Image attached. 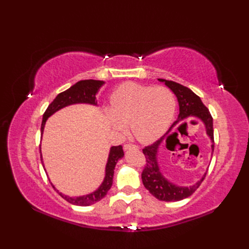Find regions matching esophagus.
Segmentation results:
<instances>
[{"label":"esophagus","mask_w":249,"mask_h":249,"mask_svg":"<svg viewBox=\"0 0 249 249\" xmlns=\"http://www.w3.org/2000/svg\"><path fill=\"white\" fill-rule=\"evenodd\" d=\"M124 150H129V149H138V146L135 144H131V143H126V144L124 145Z\"/></svg>","instance_id":"obj_1"}]
</instances>
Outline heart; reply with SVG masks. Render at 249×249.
<instances>
[{
    "instance_id": "obj_1",
    "label": "heart",
    "mask_w": 249,
    "mask_h": 249,
    "mask_svg": "<svg viewBox=\"0 0 249 249\" xmlns=\"http://www.w3.org/2000/svg\"><path fill=\"white\" fill-rule=\"evenodd\" d=\"M176 107V96L166 87L125 83L112 93L106 116L116 132L124 133L130 124L135 138L150 143L167 131Z\"/></svg>"
}]
</instances>
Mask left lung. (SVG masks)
I'll use <instances>...</instances> for the list:
<instances>
[{
    "instance_id": "obj_1",
    "label": "left lung",
    "mask_w": 249,
    "mask_h": 249,
    "mask_svg": "<svg viewBox=\"0 0 249 249\" xmlns=\"http://www.w3.org/2000/svg\"><path fill=\"white\" fill-rule=\"evenodd\" d=\"M160 82L165 83L171 91L176 94L178 107H179V113L178 119L176 120L173 124L169 127V130L165 133L163 136L157 140L152 145L145 146L143 148V154L145 156L146 159V166L142 171L141 178L142 183L144 187L149 191V193L154 195L156 198L159 200L164 201H178L184 198L189 197L197 188L202 183V180L205 179L207 172L203 175V177L197 180V183H195L192 186L189 187H182L178 186L171 183L165 178L160 170L159 164H158V150H159L160 145L163 142H168L172 139L173 136H176L178 133L173 132V127H175L178 123L183 122L186 118L190 116H195L198 119H200L202 124H205L207 135L210 137L211 141H212V155L214 152V131H213V118L211 116L209 109L202 104L200 97L195 94L191 89L188 87H185L183 85L178 84L173 81H168L164 79H158ZM186 124V123H184Z\"/></svg>"
}]
</instances>
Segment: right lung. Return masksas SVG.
<instances>
[{
  "mask_svg": "<svg viewBox=\"0 0 249 249\" xmlns=\"http://www.w3.org/2000/svg\"><path fill=\"white\" fill-rule=\"evenodd\" d=\"M105 84L104 81H99V80H82L77 82L76 84L72 85L71 88H69L65 91L59 93L55 100L53 101L50 105L48 109L44 112V114L42 116V123H41V135L43 133L44 129V124H46L47 119L54 114L55 112L59 111L60 109H62L66 106H70V105L73 104H89V105H93V106H97V102H96V93L99 92L100 88ZM40 149V147H39ZM41 152V149H40ZM124 149L122 145L118 146H112L110 148V153L108 157V161L106 164V170H105V178L103 180V183L101 186L97 188V189L86 195H82V196H77V197H71L69 195H64L61 192H59L56 188L53 186V188L59 193V195L61 197H63L66 201H69L71 205L74 206H81V207H86L93 205L96 201H100L103 197H105V195L107 194V192L110 190V188L113 183V176H114V169H115V165L119 159H122L124 157ZM41 163H42V157H41ZM44 168V166H43Z\"/></svg>",
  "mask_w": 249,
  "mask_h": 249,
  "instance_id": "1",
  "label": "right lung"
}]
</instances>
